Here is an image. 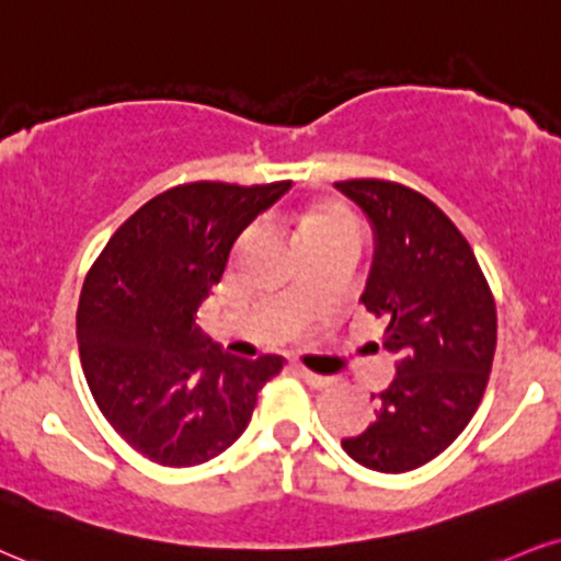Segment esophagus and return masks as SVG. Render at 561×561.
<instances>
[{
	"mask_svg": "<svg viewBox=\"0 0 561 561\" xmlns=\"http://www.w3.org/2000/svg\"><path fill=\"white\" fill-rule=\"evenodd\" d=\"M298 374H300V379L313 389H327V387H332V383H334V379H329V376H319V374H313V370H308V368H298Z\"/></svg>",
	"mask_w": 561,
	"mask_h": 561,
	"instance_id": "1",
	"label": "esophagus"
}]
</instances>
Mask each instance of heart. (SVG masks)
<instances>
[{"instance_id": "heart-1", "label": "heart", "mask_w": 561, "mask_h": 561, "mask_svg": "<svg viewBox=\"0 0 561 561\" xmlns=\"http://www.w3.org/2000/svg\"><path fill=\"white\" fill-rule=\"evenodd\" d=\"M327 238H357L353 214L340 204H323L310 208L302 216V240H327Z\"/></svg>"}]
</instances>
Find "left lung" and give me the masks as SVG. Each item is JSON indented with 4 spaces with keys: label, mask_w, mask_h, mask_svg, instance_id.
Segmentation results:
<instances>
[{
    "label": "left lung",
    "mask_w": 561,
    "mask_h": 561,
    "mask_svg": "<svg viewBox=\"0 0 561 561\" xmlns=\"http://www.w3.org/2000/svg\"><path fill=\"white\" fill-rule=\"evenodd\" d=\"M340 193L374 229V263L360 295L387 321L397 376L374 400V423L342 438L355 462L408 473L442 455L483 400L496 350V306L473 248L426 195L400 182L345 180Z\"/></svg>",
    "instance_id": "1"
}]
</instances>
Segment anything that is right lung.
I'll return each mask as SVG.
<instances>
[{"instance_id": "obj_1", "label": "right lung", "mask_w": 561, "mask_h": 561, "mask_svg": "<svg viewBox=\"0 0 561 561\" xmlns=\"http://www.w3.org/2000/svg\"><path fill=\"white\" fill-rule=\"evenodd\" d=\"M289 182H187L125 221L88 272L78 306L80 363L93 400L135 451L167 468L214 460L251 423L279 355L221 353L195 313L234 242Z\"/></svg>"}]
</instances>
